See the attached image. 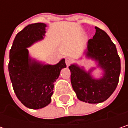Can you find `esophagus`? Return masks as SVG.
<instances>
[{
    "label": "esophagus",
    "instance_id": "34e87169",
    "mask_svg": "<svg viewBox=\"0 0 128 128\" xmlns=\"http://www.w3.org/2000/svg\"><path fill=\"white\" fill-rule=\"evenodd\" d=\"M72 60L71 58H66V66H69L70 64L72 63Z\"/></svg>",
    "mask_w": 128,
    "mask_h": 128
}]
</instances>
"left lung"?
Wrapping results in <instances>:
<instances>
[{"label":"left lung","instance_id":"obj_1","mask_svg":"<svg viewBox=\"0 0 128 128\" xmlns=\"http://www.w3.org/2000/svg\"><path fill=\"white\" fill-rule=\"evenodd\" d=\"M96 34L88 44L87 57L98 62V66L104 71L98 79L91 76L93 69L87 72L77 64L69 66L71 72V84L77 98L90 104L106 101L115 91L121 72V61L116 45L109 36L98 27Z\"/></svg>","mask_w":128,"mask_h":128}]
</instances>
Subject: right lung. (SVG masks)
I'll use <instances>...</instances> for the list:
<instances>
[{"instance_id": "obj_1", "label": "right lung", "mask_w": 128, "mask_h": 128, "mask_svg": "<svg viewBox=\"0 0 128 128\" xmlns=\"http://www.w3.org/2000/svg\"><path fill=\"white\" fill-rule=\"evenodd\" d=\"M46 25L30 24L18 32L10 52L9 72L18 98L28 108L38 110L51 102L54 83L61 70L66 67L65 59L56 65L44 64L32 59L28 47L44 39Z\"/></svg>"}]
</instances>
